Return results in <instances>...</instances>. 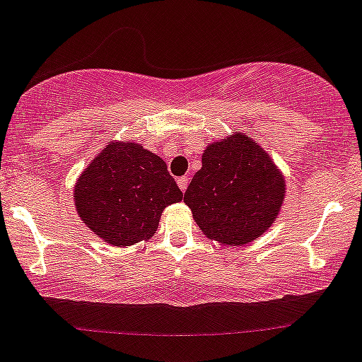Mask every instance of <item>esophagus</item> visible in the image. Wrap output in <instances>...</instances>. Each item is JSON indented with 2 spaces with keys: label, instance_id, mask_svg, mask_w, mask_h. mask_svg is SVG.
I'll return each instance as SVG.
<instances>
[{
  "label": "esophagus",
  "instance_id": "1",
  "mask_svg": "<svg viewBox=\"0 0 362 362\" xmlns=\"http://www.w3.org/2000/svg\"><path fill=\"white\" fill-rule=\"evenodd\" d=\"M177 182H178V187H180L182 192L187 191V185H189V178L187 177H180Z\"/></svg>",
  "mask_w": 362,
  "mask_h": 362
}]
</instances>
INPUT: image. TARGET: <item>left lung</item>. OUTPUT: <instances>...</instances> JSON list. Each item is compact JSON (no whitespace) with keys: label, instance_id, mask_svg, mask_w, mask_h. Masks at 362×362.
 <instances>
[{"label":"left lung","instance_id":"8db88e82","mask_svg":"<svg viewBox=\"0 0 362 362\" xmlns=\"http://www.w3.org/2000/svg\"><path fill=\"white\" fill-rule=\"evenodd\" d=\"M284 196L286 180L271 154L248 133L232 132L203 151L184 203L208 239L245 246L271 229Z\"/></svg>","mask_w":362,"mask_h":362}]
</instances>
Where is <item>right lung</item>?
<instances>
[{
  "label": "right lung",
  "instance_id": "right-lung-1",
  "mask_svg": "<svg viewBox=\"0 0 362 362\" xmlns=\"http://www.w3.org/2000/svg\"><path fill=\"white\" fill-rule=\"evenodd\" d=\"M182 196L166 163L133 140H111L72 189L83 223L116 248L151 239L163 210L182 201Z\"/></svg>",
  "mask_w": 362,
  "mask_h": 362
}]
</instances>
